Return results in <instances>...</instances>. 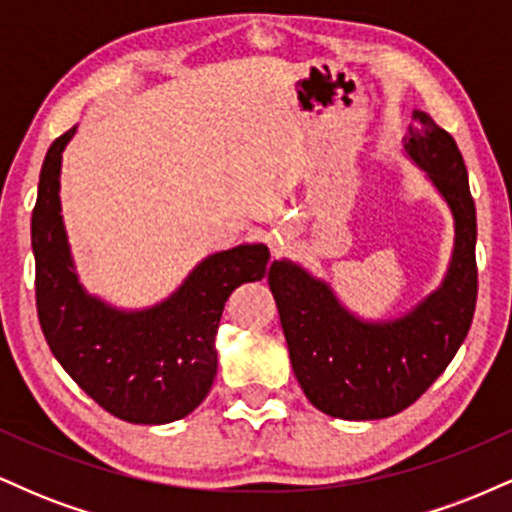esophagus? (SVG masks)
<instances>
[{
  "label": "esophagus",
  "mask_w": 512,
  "mask_h": 512,
  "mask_svg": "<svg viewBox=\"0 0 512 512\" xmlns=\"http://www.w3.org/2000/svg\"><path fill=\"white\" fill-rule=\"evenodd\" d=\"M281 245H284V243H281Z\"/></svg>",
  "instance_id": "34e87169"
}]
</instances>
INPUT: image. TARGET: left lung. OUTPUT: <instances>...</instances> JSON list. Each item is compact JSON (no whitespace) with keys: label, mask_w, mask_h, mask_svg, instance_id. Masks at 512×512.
<instances>
[{"label":"left lung","mask_w":512,"mask_h":512,"mask_svg":"<svg viewBox=\"0 0 512 512\" xmlns=\"http://www.w3.org/2000/svg\"><path fill=\"white\" fill-rule=\"evenodd\" d=\"M404 149L426 170L455 219V248L438 291L395 320L368 322L325 281L276 260L267 281L279 308L293 373L310 404L334 419L395 416L436 383L457 354L477 308V209L455 139L414 110Z\"/></svg>","instance_id":"8db88e82"}]
</instances>
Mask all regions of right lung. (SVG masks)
<instances>
[{"label":"right lung","mask_w":512,"mask_h":512,"mask_svg":"<svg viewBox=\"0 0 512 512\" xmlns=\"http://www.w3.org/2000/svg\"><path fill=\"white\" fill-rule=\"evenodd\" d=\"M57 137L40 168L31 219L35 305L45 342L93 402L129 424H168L195 411L216 378V330L233 289L267 274V245L214 252L163 303L117 310L88 296L74 272L60 207Z\"/></svg>","instance_id":"1"}]
</instances>
